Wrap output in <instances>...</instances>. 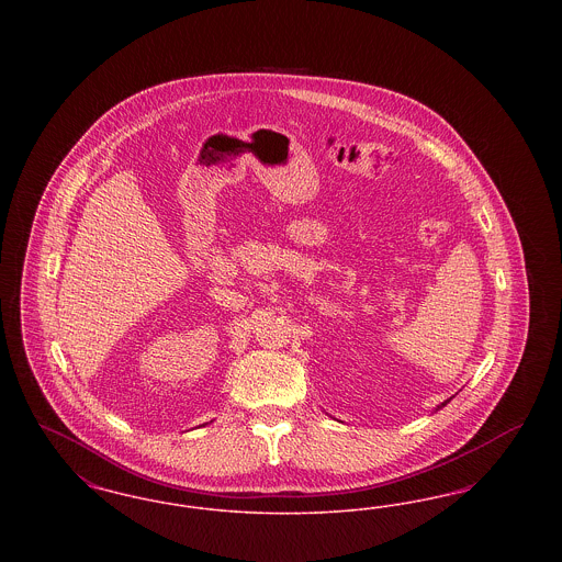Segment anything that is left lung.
Returning a JSON list of instances; mask_svg holds the SVG:
<instances>
[{"mask_svg": "<svg viewBox=\"0 0 562 562\" xmlns=\"http://www.w3.org/2000/svg\"><path fill=\"white\" fill-rule=\"evenodd\" d=\"M449 402V401H447ZM447 402H442V404H440V406H438V408H442V406H445V404H447Z\"/></svg>", "mask_w": 562, "mask_h": 562, "instance_id": "8db88e82", "label": "left lung"}]
</instances>
